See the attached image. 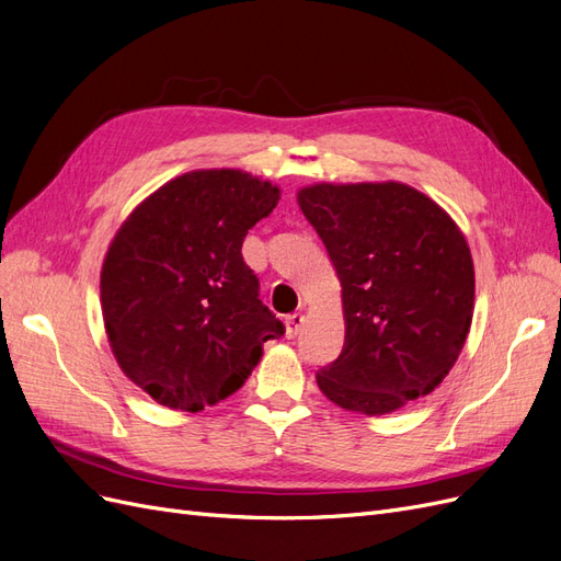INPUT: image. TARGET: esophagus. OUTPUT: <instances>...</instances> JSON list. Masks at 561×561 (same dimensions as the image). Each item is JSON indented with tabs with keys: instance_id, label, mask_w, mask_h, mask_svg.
<instances>
[{
	"instance_id": "esophagus-1",
	"label": "esophagus",
	"mask_w": 561,
	"mask_h": 561,
	"mask_svg": "<svg viewBox=\"0 0 561 561\" xmlns=\"http://www.w3.org/2000/svg\"><path fill=\"white\" fill-rule=\"evenodd\" d=\"M301 325H304V316H301V313L287 316V318H285V336H287V339H295V336L299 334Z\"/></svg>"
}]
</instances>
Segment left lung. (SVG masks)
Wrapping results in <instances>:
<instances>
[{"label": "left lung", "instance_id": "1", "mask_svg": "<svg viewBox=\"0 0 561 561\" xmlns=\"http://www.w3.org/2000/svg\"><path fill=\"white\" fill-rule=\"evenodd\" d=\"M297 203L342 283L344 348L322 367V396L381 416L443 383L474 309L463 231L433 198L402 182H318Z\"/></svg>", "mask_w": 561, "mask_h": 561}]
</instances>
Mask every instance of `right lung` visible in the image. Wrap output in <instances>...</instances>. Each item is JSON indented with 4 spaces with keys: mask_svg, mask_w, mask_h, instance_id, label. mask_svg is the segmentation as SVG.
Masks as SVG:
<instances>
[{
    "mask_svg": "<svg viewBox=\"0 0 561 561\" xmlns=\"http://www.w3.org/2000/svg\"><path fill=\"white\" fill-rule=\"evenodd\" d=\"M278 201V184L208 168L159 186L114 233L100 271L107 342L151 400L182 412L222 402L285 332L241 254Z\"/></svg>",
    "mask_w": 561,
    "mask_h": 561,
    "instance_id": "add662e5",
    "label": "right lung"
}]
</instances>
